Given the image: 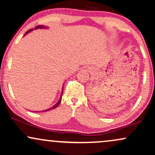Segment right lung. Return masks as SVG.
I'll return each mask as SVG.
<instances>
[{"instance_id":"1","label":"right lung","mask_w":155,"mask_h":155,"mask_svg":"<svg viewBox=\"0 0 155 155\" xmlns=\"http://www.w3.org/2000/svg\"><path fill=\"white\" fill-rule=\"evenodd\" d=\"M45 28V26H44V25H37V26L36 27V29H38V28ZM33 31V29H30V30H28V31H27L26 33H25V34H28V33H29L30 32V31ZM63 91H64V89H63V88H62V92H61V97H60V99H59V100H58V101L57 103L56 104H55L54 107H51V108H49V109H46V110H45V111H49V110H51V109H55V108H56V107H58V105H59V104L61 103V99H62V95H63ZM35 112H36V111H35Z\"/></svg>"}]
</instances>
